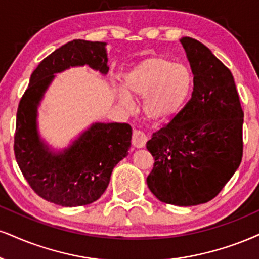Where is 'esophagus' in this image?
Wrapping results in <instances>:
<instances>
[{
    "label": "esophagus",
    "mask_w": 259,
    "mask_h": 259,
    "mask_svg": "<svg viewBox=\"0 0 259 259\" xmlns=\"http://www.w3.org/2000/svg\"><path fill=\"white\" fill-rule=\"evenodd\" d=\"M146 142H148V137L144 132L139 130H135L133 131V135H132V144L135 148L140 149L143 146H145Z\"/></svg>",
    "instance_id": "esophagus-1"
}]
</instances>
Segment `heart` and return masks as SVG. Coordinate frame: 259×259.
<instances>
[{
    "label": "heart",
    "instance_id": "heart-1",
    "mask_svg": "<svg viewBox=\"0 0 259 259\" xmlns=\"http://www.w3.org/2000/svg\"><path fill=\"white\" fill-rule=\"evenodd\" d=\"M124 91L143 100V113L149 122L168 123L180 116L193 92V73L169 57H148L124 76Z\"/></svg>",
    "mask_w": 259,
    "mask_h": 259
}]
</instances>
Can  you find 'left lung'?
I'll list each match as a JSON object with an SVG mask.
<instances>
[{"label":"left lung","mask_w":259,"mask_h":259,"mask_svg":"<svg viewBox=\"0 0 259 259\" xmlns=\"http://www.w3.org/2000/svg\"><path fill=\"white\" fill-rule=\"evenodd\" d=\"M180 41L193 73L192 97L146 143L155 159L146 183L161 202L191 206L218 196L240 165L244 111L227 67L197 39Z\"/></svg>","instance_id":"8db88e82"}]
</instances>
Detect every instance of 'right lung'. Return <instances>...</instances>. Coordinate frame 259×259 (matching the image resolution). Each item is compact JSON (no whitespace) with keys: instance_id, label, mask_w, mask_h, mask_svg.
<instances>
[{"instance_id":"add662e5","label":"right lung","mask_w":259,"mask_h":259,"mask_svg":"<svg viewBox=\"0 0 259 259\" xmlns=\"http://www.w3.org/2000/svg\"><path fill=\"white\" fill-rule=\"evenodd\" d=\"M107 43L74 39L47 56L31 74L17 113L14 154L22 175L38 196L62 206L88 205L107 190L111 171L128 155V123L96 122L60 152H53L37 130V108L55 73L88 65L107 74Z\"/></svg>"}]
</instances>
